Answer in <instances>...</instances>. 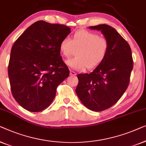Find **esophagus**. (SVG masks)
Segmentation results:
<instances>
[{"mask_svg": "<svg viewBox=\"0 0 146 146\" xmlns=\"http://www.w3.org/2000/svg\"><path fill=\"white\" fill-rule=\"evenodd\" d=\"M76 75H77V73H76L75 71L71 70V71H70V75H71V76H75Z\"/></svg>", "mask_w": 146, "mask_h": 146, "instance_id": "34e87169", "label": "esophagus"}]
</instances>
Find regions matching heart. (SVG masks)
Segmentation results:
<instances>
[{"label":"heart","mask_w":146,"mask_h":146,"mask_svg":"<svg viewBox=\"0 0 146 146\" xmlns=\"http://www.w3.org/2000/svg\"><path fill=\"white\" fill-rule=\"evenodd\" d=\"M109 42L98 33L81 30L74 33L73 40L65 37L61 41L59 50L63 56L69 58L77 50V57L66 61V64L74 69L83 71L86 68L97 67L107 55Z\"/></svg>","instance_id":"heart-1"}]
</instances>
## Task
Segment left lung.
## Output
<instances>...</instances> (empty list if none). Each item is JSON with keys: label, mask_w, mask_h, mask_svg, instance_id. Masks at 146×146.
Segmentation results:
<instances>
[{"label": "left lung", "mask_w": 146, "mask_h": 146, "mask_svg": "<svg viewBox=\"0 0 146 146\" xmlns=\"http://www.w3.org/2000/svg\"><path fill=\"white\" fill-rule=\"evenodd\" d=\"M100 30L109 42L104 61L91 73L79 74L76 93L84 105L93 111H102L118 101L130 83L134 66L128 43L110 26H90Z\"/></svg>", "instance_id": "obj_1"}]
</instances>
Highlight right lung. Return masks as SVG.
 <instances>
[{
	"mask_svg": "<svg viewBox=\"0 0 146 146\" xmlns=\"http://www.w3.org/2000/svg\"><path fill=\"white\" fill-rule=\"evenodd\" d=\"M70 32L63 24L40 20L14 43L8 73L12 96L24 109L36 112L48 108L57 87L68 77L59 44Z\"/></svg>",
	"mask_w": 146,
	"mask_h": 146,
	"instance_id": "1",
	"label": "right lung"
}]
</instances>
